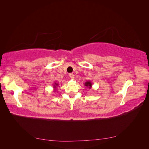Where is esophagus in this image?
Instances as JSON below:
<instances>
[{
	"label": "esophagus",
	"instance_id": "1",
	"mask_svg": "<svg viewBox=\"0 0 149 149\" xmlns=\"http://www.w3.org/2000/svg\"><path fill=\"white\" fill-rule=\"evenodd\" d=\"M69 76H70V78H71V79H73V78H74V74H73V73H70V74H69Z\"/></svg>",
	"mask_w": 149,
	"mask_h": 149
}]
</instances>
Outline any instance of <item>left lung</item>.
<instances>
[{
  "instance_id": "obj_1",
  "label": "left lung",
  "mask_w": 149,
  "mask_h": 149,
  "mask_svg": "<svg viewBox=\"0 0 149 149\" xmlns=\"http://www.w3.org/2000/svg\"><path fill=\"white\" fill-rule=\"evenodd\" d=\"M92 85H93L92 83L90 81H86V82L84 83L85 86L87 87V88H89V89H91V88Z\"/></svg>"
}]
</instances>
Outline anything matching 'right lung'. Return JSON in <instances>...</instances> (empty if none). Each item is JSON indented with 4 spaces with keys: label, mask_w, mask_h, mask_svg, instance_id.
Masks as SVG:
<instances>
[{
    "label": "right lung",
    "mask_w": 149,
    "mask_h": 149,
    "mask_svg": "<svg viewBox=\"0 0 149 149\" xmlns=\"http://www.w3.org/2000/svg\"><path fill=\"white\" fill-rule=\"evenodd\" d=\"M58 86H59V84H58V83H55V84H54V85H53V88H54V90H56V87Z\"/></svg>",
    "instance_id": "1"
}]
</instances>
